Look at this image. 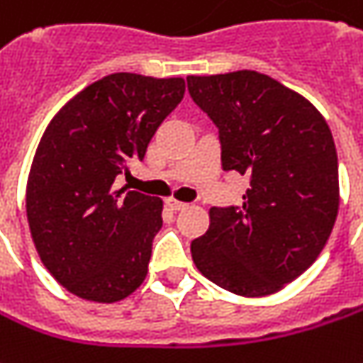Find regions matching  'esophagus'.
<instances>
[{"label":"esophagus","mask_w":363,"mask_h":363,"mask_svg":"<svg viewBox=\"0 0 363 363\" xmlns=\"http://www.w3.org/2000/svg\"><path fill=\"white\" fill-rule=\"evenodd\" d=\"M167 204H169V208H171V211H174V213H177V211H184V208L189 206L186 202L177 201V199H169V201H167Z\"/></svg>","instance_id":"34e87169"}]
</instances>
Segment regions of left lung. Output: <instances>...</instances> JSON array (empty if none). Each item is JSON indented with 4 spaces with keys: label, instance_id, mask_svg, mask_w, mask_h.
Listing matches in <instances>:
<instances>
[{
    "label": "left lung",
    "instance_id": "obj_1",
    "mask_svg": "<svg viewBox=\"0 0 363 363\" xmlns=\"http://www.w3.org/2000/svg\"><path fill=\"white\" fill-rule=\"evenodd\" d=\"M186 85L218 129L224 171L250 179L240 206L211 208L192 260L233 294H274L314 264L336 223L330 127L310 101L256 71L191 75Z\"/></svg>",
    "mask_w": 363,
    "mask_h": 363
}]
</instances>
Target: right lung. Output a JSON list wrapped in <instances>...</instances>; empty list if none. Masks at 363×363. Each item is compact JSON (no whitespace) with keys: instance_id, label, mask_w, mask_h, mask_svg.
I'll return each mask as SVG.
<instances>
[{"instance_id":"obj_1","label":"right lung","mask_w":363,"mask_h":363,"mask_svg":"<svg viewBox=\"0 0 363 363\" xmlns=\"http://www.w3.org/2000/svg\"><path fill=\"white\" fill-rule=\"evenodd\" d=\"M182 95L181 77L113 73L71 99L39 140L27 220L41 262L79 298L111 304L143 284L162 202L113 182L145 159Z\"/></svg>"}]
</instances>
